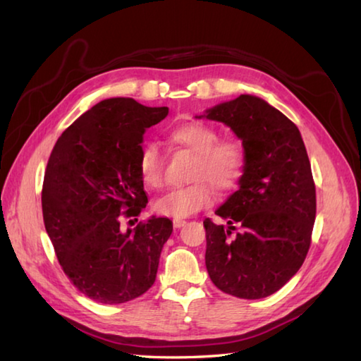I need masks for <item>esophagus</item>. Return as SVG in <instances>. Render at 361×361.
<instances>
[{
    "instance_id": "1",
    "label": "esophagus",
    "mask_w": 361,
    "mask_h": 361,
    "mask_svg": "<svg viewBox=\"0 0 361 361\" xmlns=\"http://www.w3.org/2000/svg\"><path fill=\"white\" fill-rule=\"evenodd\" d=\"M185 225H186V220L173 219V228H181V226H185Z\"/></svg>"
}]
</instances>
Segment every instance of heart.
I'll return each instance as SVG.
<instances>
[{"instance_id": "1", "label": "heart", "mask_w": 361, "mask_h": 361, "mask_svg": "<svg viewBox=\"0 0 361 361\" xmlns=\"http://www.w3.org/2000/svg\"><path fill=\"white\" fill-rule=\"evenodd\" d=\"M175 145L195 153L189 180L194 183L169 190L153 204L159 216L189 217L211 204L214 192H228L239 185L247 169V152L234 137L220 140L216 127L204 122H186L169 133ZM137 173L145 188L159 189L164 183V161L157 144L144 145L137 157Z\"/></svg>"}]
</instances>
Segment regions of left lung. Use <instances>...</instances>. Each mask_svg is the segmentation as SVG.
<instances>
[{
	"mask_svg": "<svg viewBox=\"0 0 361 361\" xmlns=\"http://www.w3.org/2000/svg\"><path fill=\"white\" fill-rule=\"evenodd\" d=\"M203 116L231 127L247 152L239 190L216 211L228 226L203 221L206 270L228 295L267 298L293 278L310 248L317 192L307 150L293 122L256 96Z\"/></svg>",
	"mask_w": 361,
	"mask_h": 361,
	"instance_id": "8db88e82",
	"label": "left lung"
}]
</instances>
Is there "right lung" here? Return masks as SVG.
<instances>
[{
    "mask_svg": "<svg viewBox=\"0 0 361 361\" xmlns=\"http://www.w3.org/2000/svg\"><path fill=\"white\" fill-rule=\"evenodd\" d=\"M167 113L130 97L105 99L75 119L51 152L42 190L46 233L68 279L96 302L132 301L155 282L172 221L152 216L122 233L121 220L137 217L147 204L137 157L145 130Z\"/></svg>",
    "mask_w": 361,
    "mask_h": 361,
    "instance_id": "right-lung-1",
    "label": "right lung"
}]
</instances>
